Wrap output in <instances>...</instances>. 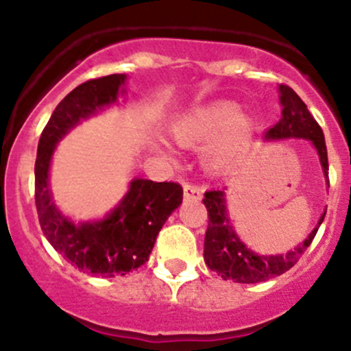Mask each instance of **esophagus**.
<instances>
[{"mask_svg":"<svg viewBox=\"0 0 351 351\" xmlns=\"http://www.w3.org/2000/svg\"><path fill=\"white\" fill-rule=\"evenodd\" d=\"M183 197L186 200H200L202 198V189L195 183H189L185 182L183 183Z\"/></svg>","mask_w":351,"mask_h":351,"instance_id":"34e87169","label":"esophagus"}]
</instances>
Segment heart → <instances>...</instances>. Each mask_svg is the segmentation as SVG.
Instances as JSON below:
<instances>
[{"label":"heart","instance_id":"obj_1","mask_svg":"<svg viewBox=\"0 0 351 351\" xmlns=\"http://www.w3.org/2000/svg\"><path fill=\"white\" fill-rule=\"evenodd\" d=\"M246 119L229 101L205 105L190 110L173 123V136L180 144L193 146L215 137L205 147V161L212 168H222L234 158L236 144L247 132Z\"/></svg>","mask_w":351,"mask_h":351}]
</instances>
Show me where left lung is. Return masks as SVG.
I'll return each instance as SVG.
<instances>
[{"label": "left lung", "mask_w": 351, "mask_h": 351, "mask_svg": "<svg viewBox=\"0 0 351 351\" xmlns=\"http://www.w3.org/2000/svg\"><path fill=\"white\" fill-rule=\"evenodd\" d=\"M280 101L284 105L282 119L268 130L267 137L270 139L302 137V139L311 141L319 154L324 175H328V149L319 123L314 120L299 95L287 84H280ZM204 205L208 212V226L204 241L205 263L224 280H232L238 284H258V282L270 280L290 270L302 256L304 251L311 246L326 215V212L321 215L316 229L293 251H289L287 254H277V256H263L246 247V244L239 241L236 232L229 226L224 190L205 192Z\"/></svg>", "instance_id": "left-lung-1"}]
</instances>
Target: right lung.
<instances>
[{
	"label": "right lung",
	"instance_id": "add662e5",
	"mask_svg": "<svg viewBox=\"0 0 351 351\" xmlns=\"http://www.w3.org/2000/svg\"><path fill=\"white\" fill-rule=\"evenodd\" d=\"M123 81V74L95 77L66 95L42 130L35 159V205L44 236L73 267L100 277L125 275L146 263L162 224L183 198L180 183L134 180L107 219L80 226L52 204L47 178L56 144L81 119L113 104Z\"/></svg>",
	"mask_w": 351,
	"mask_h": 351
}]
</instances>
